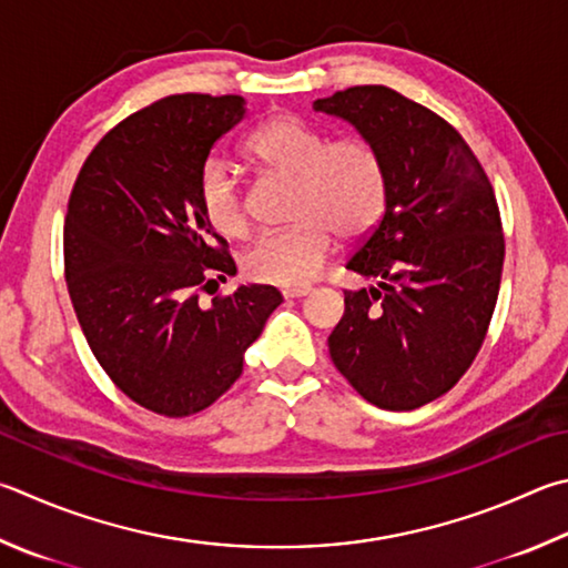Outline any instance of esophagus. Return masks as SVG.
Returning a JSON list of instances; mask_svg holds the SVG:
<instances>
[{
  "mask_svg": "<svg viewBox=\"0 0 568 568\" xmlns=\"http://www.w3.org/2000/svg\"><path fill=\"white\" fill-rule=\"evenodd\" d=\"M311 293H313L311 285H295V287H285V291H283L285 297H305Z\"/></svg>",
  "mask_w": 568,
  "mask_h": 568,
  "instance_id": "esophagus-1",
  "label": "esophagus"
}]
</instances>
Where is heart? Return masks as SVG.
I'll return each mask as SVG.
<instances>
[{"mask_svg":"<svg viewBox=\"0 0 568 568\" xmlns=\"http://www.w3.org/2000/svg\"><path fill=\"white\" fill-rule=\"evenodd\" d=\"M248 156L281 176L297 181L287 231L265 233L243 257L253 281L301 285L313 281L333 248L363 239L385 211V173L375 151L363 141H329L325 131L297 116H275L251 133ZM201 211L215 233L243 239L248 233L241 185L223 161H211L199 181Z\"/></svg>","mask_w":568,"mask_h":568,"instance_id":"obj_1","label":"heart"}]
</instances>
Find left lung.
Returning a JSON list of instances; mask_svg holds the SVG:
<instances>
[{
    "label": "left lung",
    "instance_id": "left-lung-1",
    "mask_svg": "<svg viewBox=\"0 0 568 568\" xmlns=\"http://www.w3.org/2000/svg\"><path fill=\"white\" fill-rule=\"evenodd\" d=\"M379 159L385 213L347 271L377 281L345 291L329 357L373 405L407 412L467 373L497 305L504 235L481 163L435 111L387 87L317 99Z\"/></svg>",
    "mask_w": 568,
    "mask_h": 568
}]
</instances>
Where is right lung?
Returning <instances> with one entry per match:
<instances>
[{
    "instance_id": "add662e5",
    "label": "right lung",
    "mask_w": 568,
    "mask_h": 568,
    "mask_svg": "<svg viewBox=\"0 0 568 568\" xmlns=\"http://www.w3.org/2000/svg\"><path fill=\"white\" fill-rule=\"evenodd\" d=\"M243 116V97L161 99L97 143L69 199L67 287L91 353L123 395L166 417L213 405L283 303L273 285L199 303V291L235 275L199 181Z\"/></svg>"
}]
</instances>
